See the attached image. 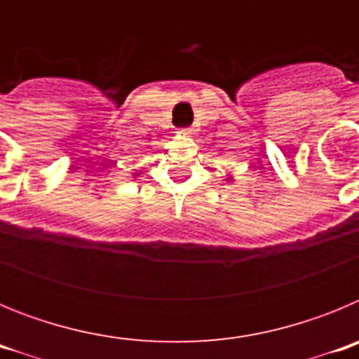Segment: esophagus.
<instances>
[{"label": "esophagus", "instance_id": "34e87169", "mask_svg": "<svg viewBox=\"0 0 359 359\" xmlns=\"http://www.w3.org/2000/svg\"><path fill=\"white\" fill-rule=\"evenodd\" d=\"M180 133H182V135H187V136H189L190 135V129H180Z\"/></svg>", "mask_w": 359, "mask_h": 359}]
</instances>
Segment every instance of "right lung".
Returning a JSON list of instances; mask_svg holds the SVG:
<instances>
[{
  "instance_id": "right-lung-1",
  "label": "right lung",
  "mask_w": 359,
  "mask_h": 359,
  "mask_svg": "<svg viewBox=\"0 0 359 359\" xmlns=\"http://www.w3.org/2000/svg\"><path fill=\"white\" fill-rule=\"evenodd\" d=\"M135 176H138V174H135Z\"/></svg>"
}]
</instances>
